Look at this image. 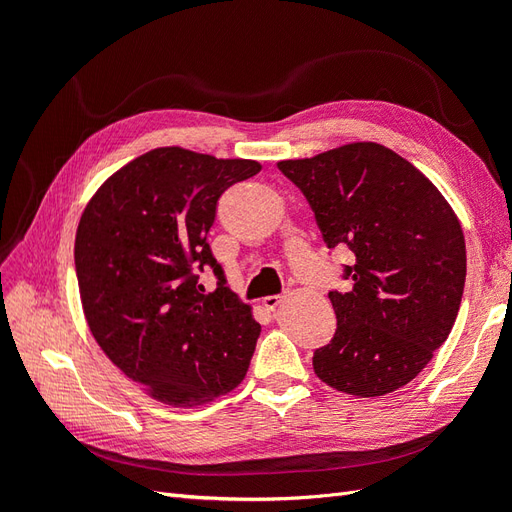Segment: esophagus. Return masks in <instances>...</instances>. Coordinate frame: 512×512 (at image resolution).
<instances>
[{"mask_svg":"<svg viewBox=\"0 0 512 512\" xmlns=\"http://www.w3.org/2000/svg\"><path fill=\"white\" fill-rule=\"evenodd\" d=\"M284 299H286L284 294H271V297L262 299V305H265L267 309H275V307H280V303H282Z\"/></svg>","mask_w":512,"mask_h":512,"instance_id":"34e87169","label":"esophagus"}]
</instances>
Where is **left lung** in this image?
I'll return each mask as SVG.
<instances>
[{
  "mask_svg": "<svg viewBox=\"0 0 512 512\" xmlns=\"http://www.w3.org/2000/svg\"><path fill=\"white\" fill-rule=\"evenodd\" d=\"M277 168L312 207L329 247H348V292L331 290V344L316 376L354 397L414 380L451 333L466 284V239L455 211L421 170L389 147L350 143Z\"/></svg>",
  "mask_w": 512,
  "mask_h": 512,
  "instance_id": "1",
  "label": "left lung"
}]
</instances>
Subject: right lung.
Wrapping results in <instances>:
<instances>
[{
    "mask_svg": "<svg viewBox=\"0 0 512 512\" xmlns=\"http://www.w3.org/2000/svg\"><path fill=\"white\" fill-rule=\"evenodd\" d=\"M260 173L181 147L143 153L89 200L74 241L83 312L98 346L162 404L192 408L237 389L260 335L207 243L220 196ZM209 266L213 293L197 282Z\"/></svg>",
    "mask_w": 512,
    "mask_h": 512,
    "instance_id": "obj_1",
    "label": "right lung"
}]
</instances>
